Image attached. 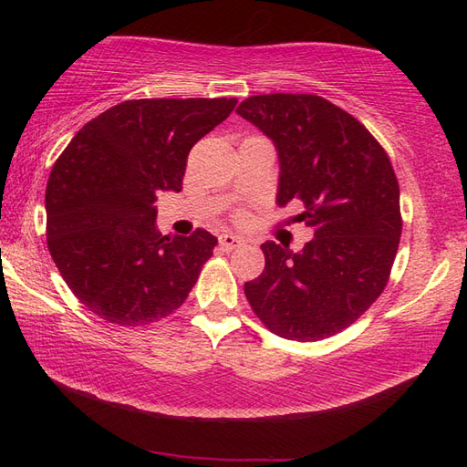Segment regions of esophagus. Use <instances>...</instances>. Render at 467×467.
Here are the masks:
<instances>
[{
	"mask_svg": "<svg viewBox=\"0 0 467 467\" xmlns=\"http://www.w3.org/2000/svg\"><path fill=\"white\" fill-rule=\"evenodd\" d=\"M218 244H221L224 251H233V249H236V246L243 244V239L233 233H223L221 236H218Z\"/></svg>",
	"mask_w": 467,
	"mask_h": 467,
	"instance_id": "34e87169",
	"label": "esophagus"
}]
</instances>
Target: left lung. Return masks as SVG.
I'll use <instances>...</instances> for the list:
<instances>
[{
    "label": "left lung",
    "instance_id": "1",
    "mask_svg": "<svg viewBox=\"0 0 467 467\" xmlns=\"http://www.w3.org/2000/svg\"><path fill=\"white\" fill-rule=\"evenodd\" d=\"M236 112L276 148V204L301 201L296 218L315 234L299 253L261 244L265 271L244 295L275 335L325 339L359 319L389 279L401 236L393 166L357 118L321 96H251Z\"/></svg>",
    "mask_w": 467,
    "mask_h": 467
}]
</instances>
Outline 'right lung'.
Instances as JSON below:
<instances>
[{
	"instance_id": "obj_1",
	"label": "right lung",
	"mask_w": 467,
	"mask_h": 467,
	"mask_svg": "<svg viewBox=\"0 0 467 467\" xmlns=\"http://www.w3.org/2000/svg\"><path fill=\"white\" fill-rule=\"evenodd\" d=\"M236 98L126 100L59 154L46 188L47 249L88 311L120 327L150 325L181 306L216 236L156 231V194L181 192L191 148Z\"/></svg>"
}]
</instances>
